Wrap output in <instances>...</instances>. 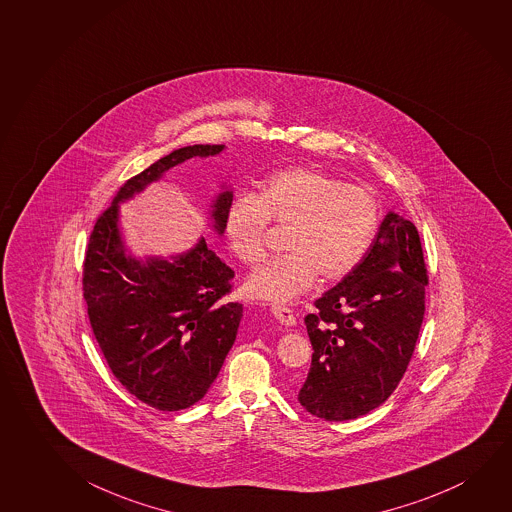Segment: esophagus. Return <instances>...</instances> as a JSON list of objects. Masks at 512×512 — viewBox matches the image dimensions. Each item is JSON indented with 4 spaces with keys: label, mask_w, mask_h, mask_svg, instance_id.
<instances>
[{
    "label": "esophagus",
    "mask_w": 512,
    "mask_h": 512,
    "mask_svg": "<svg viewBox=\"0 0 512 512\" xmlns=\"http://www.w3.org/2000/svg\"><path fill=\"white\" fill-rule=\"evenodd\" d=\"M271 312L276 317V321L284 326H294L296 324V317L292 314L291 308L280 307V305H273Z\"/></svg>",
    "instance_id": "esophagus-1"
}]
</instances>
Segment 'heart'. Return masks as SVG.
<instances>
[{"label": "heart", "instance_id": "obj_1", "mask_svg": "<svg viewBox=\"0 0 512 512\" xmlns=\"http://www.w3.org/2000/svg\"><path fill=\"white\" fill-rule=\"evenodd\" d=\"M269 221L289 228L287 255L255 269L243 289L250 298L291 303L315 284L346 278L369 252L379 221L369 189L314 168H289L269 179L259 195H237L223 218V236L243 264L266 253Z\"/></svg>", "mask_w": 512, "mask_h": 512}]
</instances>
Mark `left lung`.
I'll use <instances>...</instances> for the list:
<instances>
[{
	"mask_svg": "<svg viewBox=\"0 0 512 512\" xmlns=\"http://www.w3.org/2000/svg\"><path fill=\"white\" fill-rule=\"evenodd\" d=\"M425 285L417 227L388 211L362 262L305 317L314 354L298 401L308 413L353 420L392 395L415 351Z\"/></svg>",
	"mask_w": 512,
	"mask_h": 512,
	"instance_id": "1",
	"label": "left lung"
}]
</instances>
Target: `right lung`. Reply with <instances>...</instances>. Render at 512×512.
<instances>
[{"label":"right lung","instance_id":"obj_1","mask_svg":"<svg viewBox=\"0 0 512 512\" xmlns=\"http://www.w3.org/2000/svg\"><path fill=\"white\" fill-rule=\"evenodd\" d=\"M223 150L225 145L182 147L129 179L95 221L85 255L83 296L104 358L129 394L159 411L189 408L207 394L236 342L243 305L221 301L234 271L204 237L168 259L134 257L120 230V204L173 166ZM232 200L223 182L207 218L216 236H223Z\"/></svg>","mask_w":512,"mask_h":512}]
</instances>
